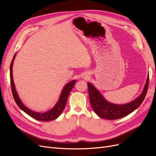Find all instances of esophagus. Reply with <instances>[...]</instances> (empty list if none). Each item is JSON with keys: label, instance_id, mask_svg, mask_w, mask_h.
Masks as SVG:
<instances>
[{"label": "esophagus", "instance_id": "esophagus-1", "mask_svg": "<svg viewBox=\"0 0 156 156\" xmlns=\"http://www.w3.org/2000/svg\"><path fill=\"white\" fill-rule=\"evenodd\" d=\"M82 78L86 80V79H88V78H89V76H88V75H87V74H86V75H83V76H82Z\"/></svg>", "mask_w": 156, "mask_h": 156}]
</instances>
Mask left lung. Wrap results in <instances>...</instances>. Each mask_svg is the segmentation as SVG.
Segmentation results:
<instances>
[{"mask_svg": "<svg viewBox=\"0 0 156 156\" xmlns=\"http://www.w3.org/2000/svg\"><path fill=\"white\" fill-rule=\"evenodd\" d=\"M149 84V74L140 95L126 104H115L105 100L101 92L92 83H88V95L92 108L96 114L102 119L116 120L123 118L136 110L143 103L148 90Z\"/></svg>", "mask_w": 156, "mask_h": 156, "instance_id": "left-lung-1", "label": "left lung"}]
</instances>
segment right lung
<instances>
[{
    "mask_svg": "<svg viewBox=\"0 0 156 156\" xmlns=\"http://www.w3.org/2000/svg\"><path fill=\"white\" fill-rule=\"evenodd\" d=\"M16 55L17 53L14 55L12 61L11 62L10 73V83H11L12 94H13L14 100H15V101L16 102L17 105L23 111H24L28 115H29L30 116L33 118V119H34L37 120L47 122V121L53 120L56 119H57V118L60 115L61 113H62V111H64V108L66 107V104L69 94L71 90H72V88H73L75 83H76V81L74 79L73 81H70L66 84L62 89V92L60 94V96L59 97L57 103H56V105L52 108L51 109L45 112H37L34 111H32L30 109V108H29L27 106H25L24 104H23V103L22 102L21 99L18 96V94L16 91V88L15 87V84H14V82H13L12 68H13V61L16 58Z\"/></svg>",
    "mask_w": 156,
    "mask_h": 156,
    "instance_id": "add662e5",
    "label": "right lung"
}]
</instances>
